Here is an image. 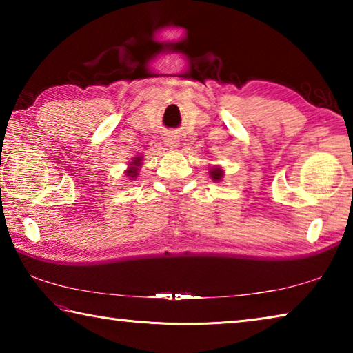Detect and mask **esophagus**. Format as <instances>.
<instances>
[{"mask_svg": "<svg viewBox=\"0 0 353 353\" xmlns=\"http://www.w3.org/2000/svg\"><path fill=\"white\" fill-rule=\"evenodd\" d=\"M165 145L168 146L170 149H176L179 145H181V139L176 134H166L165 135Z\"/></svg>", "mask_w": 353, "mask_h": 353, "instance_id": "34e87169", "label": "esophagus"}]
</instances>
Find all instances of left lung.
<instances>
[{"label": "left lung", "instance_id": "8db88e82", "mask_svg": "<svg viewBox=\"0 0 353 353\" xmlns=\"http://www.w3.org/2000/svg\"><path fill=\"white\" fill-rule=\"evenodd\" d=\"M208 174L213 179L214 182H221L224 177V170L221 168L219 165H213V166H208Z\"/></svg>", "mask_w": 353, "mask_h": 353}]
</instances>
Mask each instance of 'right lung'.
Segmentation results:
<instances>
[{
    "label": "right lung",
    "instance_id": "add662e5",
    "mask_svg": "<svg viewBox=\"0 0 353 353\" xmlns=\"http://www.w3.org/2000/svg\"><path fill=\"white\" fill-rule=\"evenodd\" d=\"M141 160H143L141 155H137V157L132 159V162L128 163V170L124 172H126V177H129V181H135V179L139 177V172L143 165Z\"/></svg>",
    "mask_w": 353,
    "mask_h": 353
}]
</instances>
